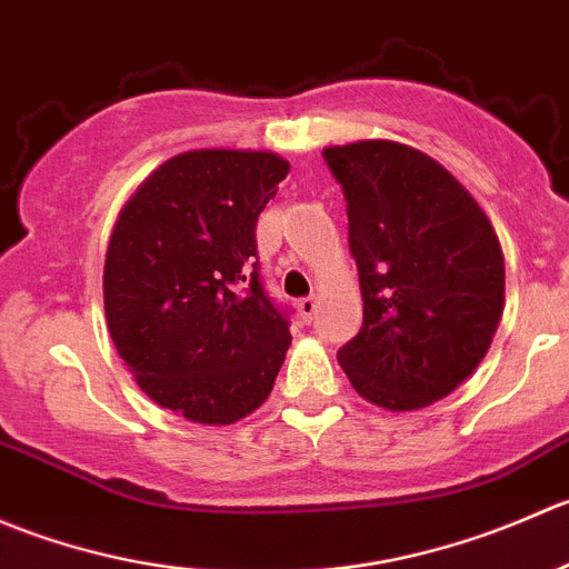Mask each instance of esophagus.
<instances>
[{"label":"esophagus","instance_id":"esophagus-1","mask_svg":"<svg viewBox=\"0 0 569 569\" xmlns=\"http://www.w3.org/2000/svg\"><path fill=\"white\" fill-rule=\"evenodd\" d=\"M315 312H318V298L309 296V298H301V301H298V315L303 318V323H312Z\"/></svg>","mask_w":569,"mask_h":569}]
</instances>
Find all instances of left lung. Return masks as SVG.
Here are the masks:
<instances>
[{"label": "left lung", "mask_w": 569, "mask_h": 569, "mask_svg": "<svg viewBox=\"0 0 569 569\" xmlns=\"http://www.w3.org/2000/svg\"><path fill=\"white\" fill-rule=\"evenodd\" d=\"M323 157L348 201L365 303L337 362L373 407L418 412L487 357L503 315V249L473 193L426 151L368 138Z\"/></svg>", "instance_id": "left-lung-1"}]
</instances>
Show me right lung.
<instances>
[{"label": "right lung", "instance_id": "1", "mask_svg": "<svg viewBox=\"0 0 569 569\" xmlns=\"http://www.w3.org/2000/svg\"><path fill=\"white\" fill-rule=\"evenodd\" d=\"M287 171L268 149L182 151L112 227L107 329L140 390L190 423L232 426L260 409L290 348L257 271V218Z\"/></svg>", "mask_w": 569, "mask_h": 569}]
</instances>
